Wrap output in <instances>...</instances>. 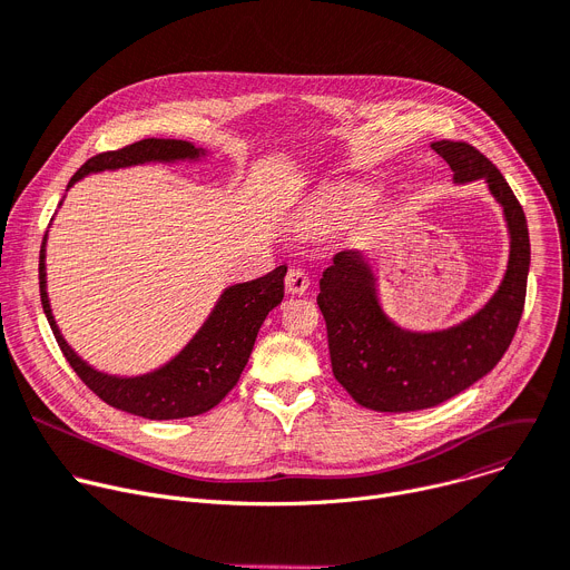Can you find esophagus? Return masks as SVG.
<instances>
[{
    "label": "esophagus",
    "instance_id": "esophagus-1",
    "mask_svg": "<svg viewBox=\"0 0 570 570\" xmlns=\"http://www.w3.org/2000/svg\"><path fill=\"white\" fill-rule=\"evenodd\" d=\"M308 288V275L302 268H288L286 273V291L291 295H302Z\"/></svg>",
    "mask_w": 570,
    "mask_h": 570
}]
</instances>
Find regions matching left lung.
I'll return each mask as SVG.
<instances>
[{
  "instance_id": "1",
  "label": "left lung",
  "mask_w": 570,
  "mask_h": 570,
  "mask_svg": "<svg viewBox=\"0 0 570 570\" xmlns=\"http://www.w3.org/2000/svg\"><path fill=\"white\" fill-rule=\"evenodd\" d=\"M432 149L452 168L456 184L487 181L509 227V264L502 284L475 316L441 332H409L382 312L375 275L361 252L334 256L318 293L332 371L354 402L375 411L430 409L482 380L507 352L525 306L530 234L523 206L473 145L436 140Z\"/></svg>"
}]
</instances>
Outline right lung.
I'll return each instance as SVG.
<instances>
[{"instance_id":"add662e5","label":"right lung","mask_w":570,"mask_h":570,"mask_svg":"<svg viewBox=\"0 0 570 570\" xmlns=\"http://www.w3.org/2000/svg\"><path fill=\"white\" fill-rule=\"evenodd\" d=\"M199 157H204V149L186 140L145 138L122 149L101 151L88 159L75 173L68 188L90 173L118 170L149 161H197ZM284 277L286 266H279L264 277L225 288L212 316L166 366L138 377H116L90 368L61 336L45 291V240L38 264L42 312L72 371L99 400L149 421L199 416V413L214 409L236 386L258 330H262L266 316L284 299Z\"/></svg>"}]
</instances>
